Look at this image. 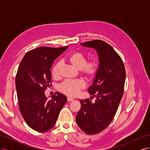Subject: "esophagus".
I'll return each instance as SVG.
<instances>
[{
  "mask_svg": "<svg viewBox=\"0 0 150 150\" xmlns=\"http://www.w3.org/2000/svg\"><path fill=\"white\" fill-rule=\"evenodd\" d=\"M74 99L72 98H67V101H73Z\"/></svg>",
  "mask_w": 150,
  "mask_h": 150,
  "instance_id": "esophagus-1",
  "label": "esophagus"
}]
</instances>
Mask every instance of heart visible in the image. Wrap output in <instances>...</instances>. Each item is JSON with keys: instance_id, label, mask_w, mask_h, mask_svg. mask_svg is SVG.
Instances as JSON below:
<instances>
[{"instance_id": "1", "label": "heart", "mask_w": 150, "mask_h": 150, "mask_svg": "<svg viewBox=\"0 0 150 150\" xmlns=\"http://www.w3.org/2000/svg\"><path fill=\"white\" fill-rule=\"evenodd\" d=\"M67 61L76 69L80 70L81 73L86 78H91L96 74L98 68V62L93 60L87 62V58L83 53L74 52L70 54L67 57ZM61 67V63L57 62L52 69V75L54 78L59 76V71ZM84 83L80 80H67L60 84L59 89L62 93L74 96L78 94L79 90L84 87Z\"/></svg>"}]
</instances>
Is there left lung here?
<instances>
[{
  "mask_svg": "<svg viewBox=\"0 0 150 150\" xmlns=\"http://www.w3.org/2000/svg\"><path fill=\"white\" fill-rule=\"evenodd\" d=\"M81 45L96 50L99 64L88 89L92 96L80 100L76 120L84 133L94 134L106 129L114 118L124 92L126 71L120 56L106 42L94 40ZM93 97L96 98L94 103Z\"/></svg>",
  "mask_w": 150,
  "mask_h": 150,
  "instance_id": "left-lung-1",
  "label": "left lung"
}]
</instances>
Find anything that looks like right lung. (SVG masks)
I'll return each instance as SVG.
<instances>
[{
    "label": "right lung",
    "mask_w": 150,
    "mask_h": 150,
    "mask_svg": "<svg viewBox=\"0 0 150 150\" xmlns=\"http://www.w3.org/2000/svg\"><path fill=\"white\" fill-rule=\"evenodd\" d=\"M67 48L40 47L31 50L19 66L16 87L20 112L30 128L39 132L53 128L67 101L66 96L59 92L48 101L44 91L51 82L50 69L54 60Z\"/></svg>",
    "instance_id": "right-lung-1"
}]
</instances>
